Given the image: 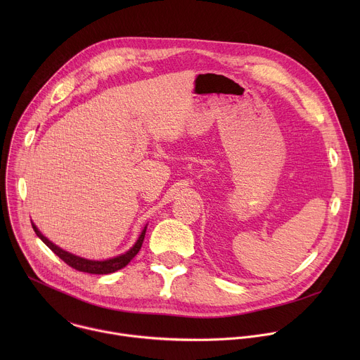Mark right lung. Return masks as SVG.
<instances>
[{"instance_id":"add662e5","label":"right lung","mask_w":360,"mask_h":360,"mask_svg":"<svg viewBox=\"0 0 360 360\" xmlns=\"http://www.w3.org/2000/svg\"><path fill=\"white\" fill-rule=\"evenodd\" d=\"M32 224V228L37 233V236L51 249L53 250L57 256H60V258L67 264L70 265L71 268L79 271V272H86V274H94V275H107V274H112V272H117L120 269H122L124 266H127L131 259L134 258V256L139 252L141 246H142V242H143V238H145V232H146V226H143L141 235L138 236L136 242L124 253L115 256V258H110V259H104V261H92V259H85V258H81V256H77L74 253H70L67 250H64L63 248L57 246L56 243L51 242L48 238H45L39 229L37 228V225L34 222Z\"/></svg>"}]
</instances>
